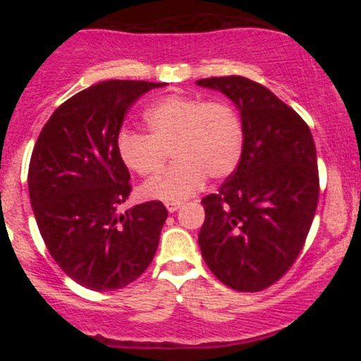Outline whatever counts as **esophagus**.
Segmentation results:
<instances>
[{
    "label": "esophagus",
    "mask_w": 361,
    "mask_h": 361,
    "mask_svg": "<svg viewBox=\"0 0 361 361\" xmlns=\"http://www.w3.org/2000/svg\"><path fill=\"white\" fill-rule=\"evenodd\" d=\"M166 207L169 213H174V211H178L181 207V202H166Z\"/></svg>",
    "instance_id": "1"
}]
</instances>
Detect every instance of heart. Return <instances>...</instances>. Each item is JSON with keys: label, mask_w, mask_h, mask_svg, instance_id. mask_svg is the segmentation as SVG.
<instances>
[{"label": "heart", "mask_w": 361, "mask_h": 361, "mask_svg": "<svg viewBox=\"0 0 361 361\" xmlns=\"http://www.w3.org/2000/svg\"><path fill=\"white\" fill-rule=\"evenodd\" d=\"M148 134L123 130L116 154L137 176L160 173L167 155L176 162L143 187L155 201L178 202L211 180H225L238 169L245 150V127L238 110L225 101L167 96L143 113Z\"/></svg>", "instance_id": "heart-1"}]
</instances>
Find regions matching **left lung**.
Returning <instances> with one entry per match:
<instances>
[{
    "label": "left lung",
    "instance_id": "left-lung-1",
    "mask_svg": "<svg viewBox=\"0 0 361 361\" xmlns=\"http://www.w3.org/2000/svg\"><path fill=\"white\" fill-rule=\"evenodd\" d=\"M197 85L231 97L245 127L238 169L201 201L202 258L228 288L260 292L290 271L314 220L319 197L314 140L293 108L253 80L213 76L197 80Z\"/></svg>",
    "mask_w": 361,
    "mask_h": 361
}]
</instances>
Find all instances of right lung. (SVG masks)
Here are the masks:
<instances>
[{
	"mask_svg": "<svg viewBox=\"0 0 361 361\" xmlns=\"http://www.w3.org/2000/svg\"><path fill=\"white\" fill-rule=\"evenodd\" d=\"M164 83L108 80L64 101L43 126L29 162L32 213L47 250L78 285L120 290L154 260L167 209L129 197V169L116 154L126 113Z\"/></svg>",
	"mask_w": 361,
	"mask_h": 361,
	"instance_id": "obj_1",
	"label": "right lung"
}]
</instances>
